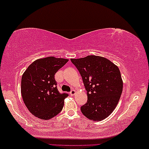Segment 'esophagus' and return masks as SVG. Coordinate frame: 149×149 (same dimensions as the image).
Listing matches in <instances>:
<instances>
[{"mask_svg": "<svg viewBox=\"0 0 149 149\" xmlns=\"http://www.w3.org/2000/svg\"><path fill=\"white\" fill-rule=\"evenodd\" d=\"M75 93H76V91H75L74 89H72V90H71L70 91V93H70V95H74L75 94Z\"/></svg>", "mask_w": 149, "mask_h": 149, "instance_id": "obj_1", "label": "esophagus"}]
</instances>
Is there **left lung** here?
Returning a JSON list of instances; mask_svg holds the SVG:
<instances>
[{
  "label": "left lung",
  "instance_id": "1",
  "mask_svg": "<svg viewBox=\"0 0 149 149\" xmlns=\"http://www.w3.org/2000/svg\"><path fill=\"white\" fill-rule=\"evenodd\" d=\"M70 60L78 69L87 91V102L81 107V113L91 121L106 119L115 109L123 90L119 68L100 56Z\"/></svg>",
  "mask_w": 149,
  "mask_h": 149
}]
</instances>
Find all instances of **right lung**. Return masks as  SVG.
I'll use <instances>...</instances> for the list:
<instances>
[{"instance_id": "add662e5", "label": "right lung", "mask_w": 149, "mask_h": 149, "mask_svg": "<svg viewBox=\"0 0 149 149\" xmlns=\"http://www.w3.org/2000/svg\"><path fill=\"white\" fill-rule=\"evenodd\" d=\"M68 60L47 57L32 62L22 75L21 92L30 113L39 119L48 120L62 111L68 94L59 92L55 74Z\"/></svg>"}]
</instances>
